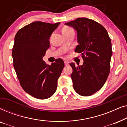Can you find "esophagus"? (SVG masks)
<instances>
[{"mask_svg": "<svg viewBox=\"0 0 127 127\" xmlns=\"http://www.w3.org/2000/svg\"><path fill=\"white\" fill-rule=\"evenodd\" d=\"M64 63H65V66L69 65V62L66 61H64Z\"/></svg>", "mask_w": 127, "mask_h": 127, "instance_id": "esophagus-1", "label": "esophagus"}]
</instances>
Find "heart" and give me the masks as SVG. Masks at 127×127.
Wrapping results in <instances>:
<instances>
[{
  "mask_svg": "<svg viewBox=\"0 0 127 127\" xmlns=\"http://www.w3.org/2000/svg\"><path fill=\"white\" fill-rule=\"evenodd\" d=\"M73 29L71 27H67V26H66V27H64L62 29V33H67L68 32H70L71 31H73Z\"/></svg>",
  "mask_w": 127,
  "mask_h": 127,
  "instance_id": "obj_1",
  "label": "heart"
}]
</instances>
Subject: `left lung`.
Returning <instances> with one entry per match:
<instances>
[{
  "mask_svg": "<svg viewBox=\"0 0 127 127\" xmlns=\"http://www.w3.org/2000/svg\"><path fill=\"white\" fill-rule=\"evenodd\" d=\"M65 25L77 31L79 44L74 51L81 53L84 61L81 66L70 64L74 90L82 96H90L103 87L110 73V38L101 24L91 19L78 18Z\"/></svg>",
  "mask_w": 127,
  "mask_h": 127,
  "instance_id": "8db88e82",
  "label": "left lung"
}]
</instances>
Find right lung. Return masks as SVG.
Here are the masks:
<instances>
[{"label":"right lung","instance_id":"add662e5","mask_svg":"<svg viewBox=\"0 0 127 127\" xmlns=\"http://www.w3.org/2000/svg\"><path fill=\"white\" fill-rule=\"evenodd\" d=\"M60 24L35 21L22 28L15 36L12 56L20 85L26 93L39 99L55 93L64 67L61 58L51 65L42 60L50 47V36Z\"/></svg>","mask_w":127,"mask_h":127}]
</instances>
